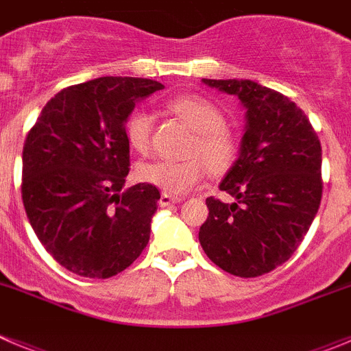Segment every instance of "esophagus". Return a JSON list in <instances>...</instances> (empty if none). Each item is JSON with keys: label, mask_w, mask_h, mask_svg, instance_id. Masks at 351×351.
Listing matches in <instances>:
<instances>
[{"label": "esophagus", "mask_w": 351, "mask_h": 351, "mask_svg": "<svg viewBox=\"0 0 351 351\" xmlns=\"http://www.w3.org/2000/svg\"><path fill=\"white\" fill-rule=\"evenodd\" d=\"M182 202V198L179 197H172V195H167V193H161L160 197V207H169V206H173V204H179Z\"/></svg>", "instance_id": "obj_1"}]
</instances>
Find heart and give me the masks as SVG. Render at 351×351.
Segmentation results:
<instances>
[{
    "instance_id": "b5f03b06",
    "label": "heart",
    "mask_w": 351,
    "mask_h": 351,
    "mask_svg": "<svg viewBox=\"0 0 351 351\" xmlns=\"http://www.w3.org/2000/svg\"><path fill=\"white\" fill-rule=\"evenodd\" d=\"M169 110L190 126L197 137L191 142L190 160L144 161L137 167V179L156 186L169 195H182L206 178L207 170L223 173L234 165L237 142L225 128V116L214 104L200 96H178L169 101ZM154 117L145 110H137L125 125V137L130 147L145 154L153 142Z\"/></svg>"
}]
</instances>
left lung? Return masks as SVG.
I'll list each match as a JSON object with an SVG mask.
<instances>
[{
	"instance_id": "8db88e82",
	"label": "left lung",
	"mask_w": 351,
	"mask_h": 351,
	"mask_svg": "<svg viewBox=\"0 0 351 351\" xmlns=\"http://www.w3.org/2000/svg\"><path fill=\"white\" fill-rule=\"evenodd\" d=\"M246 108L239 158L219 182L235 198L206 200L198 241L218 267L256 278L287 262L308 234L322 200V145L288 96L253 80L202 79Z\"/></svg>"
}]
</instances>
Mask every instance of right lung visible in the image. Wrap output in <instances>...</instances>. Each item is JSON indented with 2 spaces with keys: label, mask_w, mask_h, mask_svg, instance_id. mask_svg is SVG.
<instances>
[{
  "label": "right lung",
  "mask_w": 351,
  "mask_h": 351,
  "mask_svg": "<svg viewBox=\"0 0 351 351\" xmlns=\"http://www.w3.org/2000/svg\"><path fill=\"white\" fill-rule=\"evenodd\" d=\"M165 86L100 77L63 89L42 108L23 149V202L58 263L105 280L130 267L149 243L160 191L123 190L130 172L125 125L135 105Z\"/></svg>",
  "instance_id": "obj_1"
}]
</instances>
